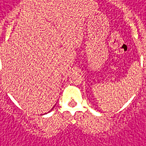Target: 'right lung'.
<instances>
[{
    "mask_svg": "<svg viewBox=\"0 0 146 146\" xmlns=\"http://www.w3.org/2000/svg\"><path fill=\"white\" fill-rule=\"evenodd\" d=\"M53 109H54V108H53ZM53 109H52V110H53ZM51 110H50V111H51Z\"/></svg>",
    "mask_w": 146,
    "mask_h": 146,
    "instance_id": "right-lung-1",
    "label": "right lung"
}]
</instances>
